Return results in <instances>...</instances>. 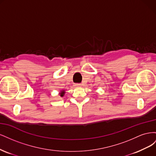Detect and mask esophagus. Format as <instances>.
Returning <instances> with one entry per match:
<instances>
[{
    "instance_id": "esophagus-1",
    "label": "esophagus",
    "mask_w": 156,
    "mask_h": 156,
    "mask_svg": "<svg viewBox=\"0 0 156 156\" xmlns=\"http://www.w3.org/2000/svg\"><path fill=\"white\" fill-rule=\"evenodd\" d=\"M80 86H81V84H75V87H79Z\"/></svg>"
}]
</instances>
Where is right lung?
<instances>
[{
	"label": "right lung",
	"mask_w": 156,
	"mask_h": 156,
	"mask_svg": "<svg viewBox=\"0 0 156 156\" xmlns=\"http://www.w3.org/2000/svg\"><path fill=\"white\" fill-rule=\"evenodd\" d=\"M65 90H61L60 92H59V95H60V97H63L64 96V94H65Z\"/></svg>",
	"instance_id": "1"
}]
</instances>
